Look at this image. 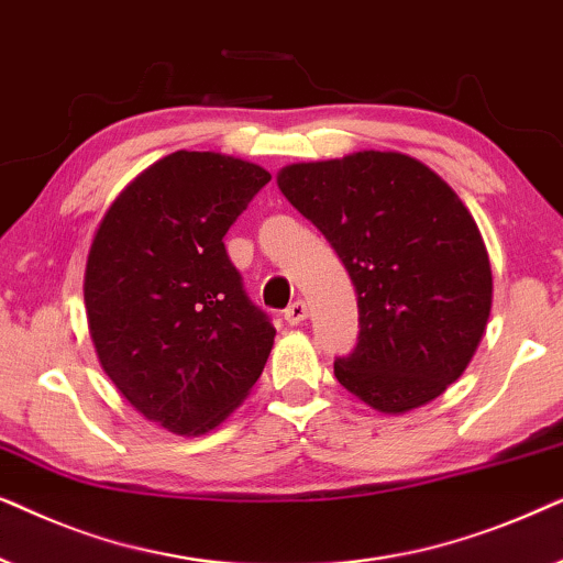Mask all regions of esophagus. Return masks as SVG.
Listing matches in <instances>:
<instances>
[{
  "instance_id": "esophagus-1",
  "label": "esophagus",
  "mask_w": 563,
  "mask_h": 563,
  "mask_svg": "<svg viewBox=\"0 0 563 563\" xmlns=\"http://www.w3.org/2000/svg\"><path fill=\"white\" fill-rule=\"evenodd\" d=\"M306 317H309V306H306V301H294L286 309V321L290 327L301 324V321H306Z\"/></svg>"
}]
</instances>
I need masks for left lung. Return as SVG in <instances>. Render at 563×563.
Instances as JSON below:
<instances>
[{"mask_svg":"<svg viewBox=\"0 0 563 563\" xmlns=\"http://www.w3.org/2000/svg\"><path fill=\"white\" fill-rule=\"evenodd\" d=\"M277 187L340 254L360 336L334 376L360 401L404 415L468 368L492 311V265L474 216L415 156L357 152L288 164Z\"/></svg>","mask_w":563,"mask_h":563,"instance_id":"obj_1","label":"left lung"}]
</instances>
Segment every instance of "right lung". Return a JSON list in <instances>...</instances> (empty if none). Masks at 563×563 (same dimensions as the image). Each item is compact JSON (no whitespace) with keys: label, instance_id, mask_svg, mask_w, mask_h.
<instances>
[{"label":"right lung","instance_id":"obj_1","mask_svg":"<svg viewBox=\"0 0 563 563\" xmlns=\"http://www.w3.org/2000/svg\"><path fill=\"white\" fill-rule=\"evenodd\" d=\"M269 183L260 164L175 152L112 200L85 269L97 360L125 401L198 438L246 399L275 342L223 236Z\"/></svg>","mask_w":563,"mask_h":563}]
</instances>
